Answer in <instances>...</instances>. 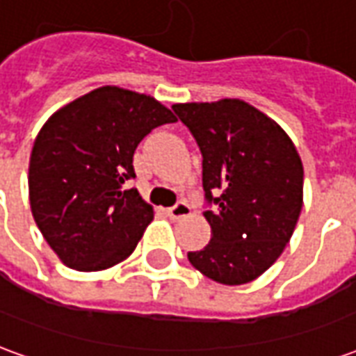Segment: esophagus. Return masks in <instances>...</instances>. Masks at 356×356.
Segmentation results:
<instances>
[{
	"mask_svg": "<svg viewBox=\"0 0 356 356\" xmlns=\"http://www.w3.org/2000/svg\"><path fill=\"white\" fill-rule=\"evenodd\" d=\"M168 216H170L171 219H183V217L191 216V206H188L186 202H177L175 206H171V208L168 209Z\"/></svg>",
	"mask_w": 356,
	"mask_h": 356,
	"instance_id": "obj_1",
	"label": "esophagus"
}]
</instances>
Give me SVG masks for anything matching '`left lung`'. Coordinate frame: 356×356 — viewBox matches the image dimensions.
<instances>
[{"mask_svg": "<svg viewBox=\"0 0 356 356\" xmlns=\"http://www.w3.org/2000/svg\"><path fill=\"white\" fill-rule=\"evenodd\" d=\"M202 154L211 240L188 261L211 280H255L280 257L303 204V165L290 137L248 102L171 106Z\"/></svg>", "mask_w": 356, "mask_h": 356, "instance_id": "1", "label": "left lung"}]
</instances>
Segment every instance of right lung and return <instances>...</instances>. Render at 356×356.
<instances>
[{
	"mask_svg": "<svg viewBox=\"0 0 356 356\" xmlns=\"http://www.w3.org/2000/svg\"><path fill=\"white\" fill-rule=\"evenodd\" d=\"M175 116L148 95L99 88L57 110L30 156L28 188L38 229L66 267L102 270L133 254L152 208L137 188L133 154Z\"/></svg>",
	"mask_w": 356,
	"mask_h": 356,
	"instance_id": "1",
	"label": "right lung"
}]
</instances>
